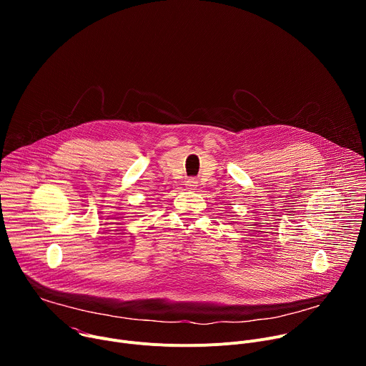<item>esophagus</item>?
<instances>
[{"mask_svg":"<svg viewBox=\"0 0 366 366\" xmlns=\"http://www.w3.org/2000/svg\"><path fill=\"white\" fill-rule=\"evenodd\" d=\"M197 179H194V178H189V179H187L185 181V187H187V189H194L195 187H197Z\"/></svg>","mask_w":366,"mask_h":366,"instance_id":"34e87169","label":"esophagus"}]
</instances>
